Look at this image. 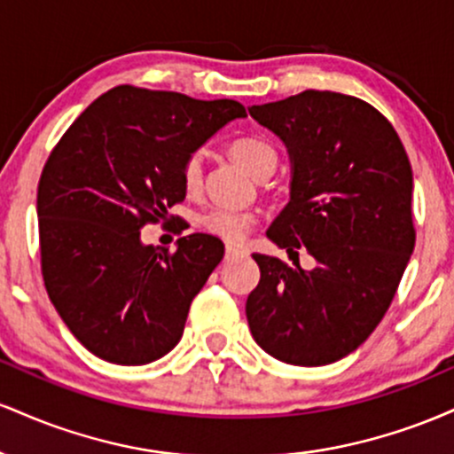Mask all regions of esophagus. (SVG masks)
<instances>
[{
  "mask_svg": "<svg viewBox=\"0 0 454 454\" xmlns=\"http://www.w3.org/2000/svg\"><path fill=\"white\" fill-rule=\"evenodd\" d=\"M239 254H241V247H239V245H226V258L239 256Z\"/></svg>",
  "mask_w": 454,
  "mask_h": 454,
  "instance_id": "obj_1",
  "label": "esophagus"
}]
</instances>
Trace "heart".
Instances as JSON below:
<instances>
[{"label":"heart","instance_id":"obj_1","mask_svg":"<svg viewBox=\"0 0 454 454\" xmlns=\"http://www.w3.org/2000/svg\"><path fill=\"white\" fill-rule=\"evenodd\" d=\"M231 155L239 164L247 170L249 175L256 179H267L275 173L278 166V153H275L273 145L267 140L256 137H243L232 140ZM202 184V160L200 153H190L181 164V185L185 192H198ZM202 228L213 237L222 239L228 243H239L247 237L249 231L256 223V215L247 211H232V209H213L200 217Z\"/></svg>","mask_w":454,"mask_h":454}]
</instances>
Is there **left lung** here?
<instances>
[{"label": "left lung", "mask_w": 454, "mask_h": 454, "mask_svg": "<svg viewBox=\"0 0 454 454\" xmlns=\"http://www.w3.org/2000/svg\"><path fill=\"white\" fill-rule=\"evenodd\" d=\"M249 113L288 145L294 164L290 202L269 239L317 260L305 270L254 254L249 331L278 361L335 363L382 322L414 249L408 153L378 108L346 93L307 90Z\"/></svg>", "instance_id": "1"}]
</instances>
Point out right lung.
Instances as JSON below:
<instances>
[{"instance_id":"add662e5","label":"right lung","mask_w":454,"mask_h":454,"mask_svg":"<svg viewBox=\"0 0 454 454\" xmlns=\"http://www.w3.org/2000/svg\"><path fill=\"white\" fill-rule=\"evenodd\" d=\"M237 117L241 102L119 85L51 151L38 181L40 267L57 314L91 354L145 364L179 343L223 245L192 232L168 252L140 243V231L179 220L168 209L185 200L181 164Z\"/></svg>"}]
</instances>
